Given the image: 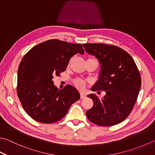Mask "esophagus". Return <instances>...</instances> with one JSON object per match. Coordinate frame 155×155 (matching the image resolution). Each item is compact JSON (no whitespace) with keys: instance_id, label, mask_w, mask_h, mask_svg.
<instances>
[{"instance_id":"1","label":"esophagus","mask_w":155,"mask_h":155,"mask_svg":"<svg viewBox=\"0 0 155 155\" xmlns=\"http://www.w3.org/2000/svg\"><path fill=\"white\" fill-rule=\"evenodd\" d=\"M80 97H81V99H84V98L86 97V95H85V94L81 93L80 94Z\"/></svg>"}]
</instances>
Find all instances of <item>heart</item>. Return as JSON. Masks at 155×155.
<instances>
[{
	"instance_id": "b5f03b06",
	"label": "heart",
	"mask_w": 155,
	"mask_h": 155,
	"mask_svg": "<svg viewBox=\"0 0 155 155\" xmlns=\"http://www.w3.org/2000/svg\"><path fill=\"white\" fill-rule=\"evenodd\" d=\"M96 60L95 59L91 58H89L87 60ZM73 83L74 84V85L79 89H83V88H84L86 86L85 81H84L83 79H81V78H75V79L73 81Z\"/></svg>"
}]
</instances>
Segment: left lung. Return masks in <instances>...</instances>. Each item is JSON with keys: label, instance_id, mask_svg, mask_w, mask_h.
I'll list each match as a JSON object with an SVG mask.
<instances>
[{"label": "left lung", "instance_id": "8db88e82", "mask_svg": "<svg viewBox=\"0 0 155 155\" xmlns=\"http://www.w3.org/2000/svg\"><path fill=\"white\" fill-rule=\"evenodd\" d=\"M87 52L101 64L99 79L91 91H105L102 99L95 94L88 97L93 106L86 112L90 122L100 126L121 123L131 113L141 87V77L134 59L122 48L103 44H84Z\"/></svg>", "mask_w": 155, "mask_h": 155}]
</instances>
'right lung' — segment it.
Returning <instances> with one entry per match:
<instances>
[{
	"mask_svg": "<svg viewBox=\"0 0 155 155\" xmlns=\"http://www.w3.org/2000/svg\"><path fill=\"white\" fill-rule=\"evenodd\" d=\"M77 53L84 54L81 44L50 39L23 56L18 68L17 91L24 110L32 119L43 124L56 122L80 99L74 87L67 84L59 90L53 82Z\"/></svg>",
	"mask_w": 155,
	"mask_h": 155,
	"instance_id": "1",
	"label": "right lung"
}]
</instances>
